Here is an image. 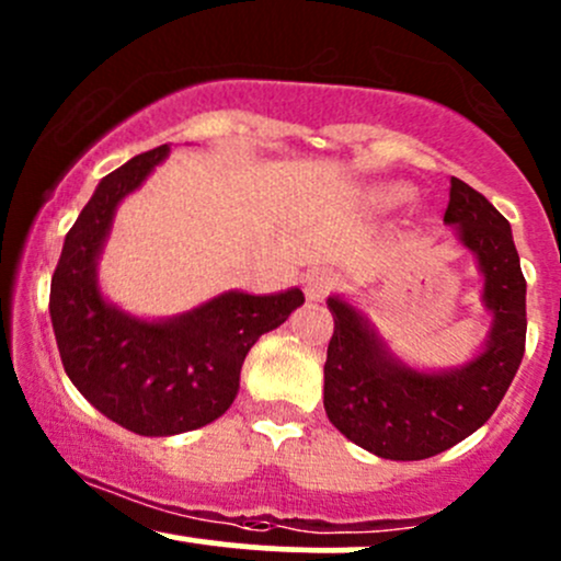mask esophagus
<instances>
[{
    "mask_svg": "<svg viewBox=\"0 0 561 561\" xmlns=\"http://www.w3.org/2000/svg\"><path fill=\"white\" fill-rule=\"evenodd\" d=\"M337 282L340 276L337 272H332V268H311V272L306 274V285H302V289H306L308 300H321L337 287Z\"/></svg>",
    "mask_w": 561,
    "mask_h": 561,
    "instance_id": "1",
    "label": "esophagus"
}]
</instances>
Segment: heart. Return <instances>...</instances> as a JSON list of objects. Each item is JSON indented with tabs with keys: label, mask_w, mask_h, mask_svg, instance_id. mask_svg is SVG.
Segmentation results:
<instances>
[{
	"label": "heart",
	"mask_w": 561,
	"mask_h": 561,
	"mask_svg": "<svg viewBox=\"0 0 561 561\" xmlns=\"http://www.w3.org/2000/svg\"><path fill=\"white\" fill-rule=\"evenodd\" d=\"M409 197H411V186H405V184H392V186H388V190H382V199L390 205L403 203V199H409Z\"/></svg>",
	"instance_id": "obj_1"
}]
</instances>
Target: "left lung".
Here are the masks:
<instances>
[{
  "mask_svg": "<svg viewBox=\"0 0 561 561\" xmlns=\"http://www.w3.org/2000/svg\"><path fill=\"white\" fill-rule=\"evenodd\" d=\"M443 221L478 255L482 300L493 327L480 356L448 371H416L388 351L375 327L343 298H330L334 332L324 364V409L356 446L392 461L440 454L482 427L525 353V276L512 227L478 190L450 179Z\"/></svg>",
  "mask_w": 561,
  "mask_h": 561,
  "instance_id": "left-lung-1",
  "label": "left lung"
}]
</instances>
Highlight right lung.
<instances>
[{"mask_svg": "<svg viewBox=\"0 0 561 561\" xmlns=\"http://www.w3.org/2000/svg\"><path fill=\"white\" fill-rule=\"evenodd\" d=\"M160 145L107 173L66 234L49 289V317L70 382L96 411L137 435L205 427L234 401L250 347L302 306L298 287L231 293L165 321L128 317L102 298L96 259L115 208L169 156Z\"/></svg>", "mask_w": 561, "mask_h": 561, "instance_id": "add662e5", "label": "right lung"}]
</instances>
